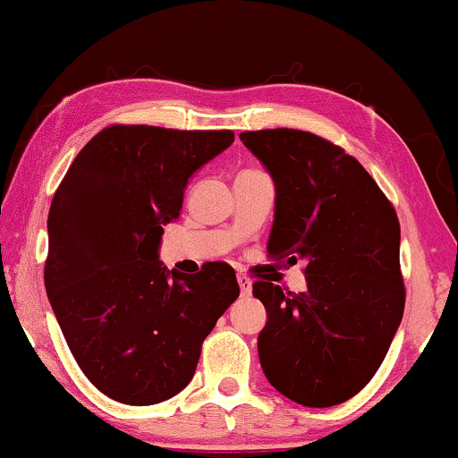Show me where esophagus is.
<instances>
[{
  "label": "esophagus",
  "mask_w": 458,
  "mask_h": 458,
  "mask_svg": "<svg viewBox=\"0 0 458 458\" xmlns=\"http://www.w3.org/2000/svg\"><path fill=\"white\" fill-rule=\"evenodd\" d=\"M237 284H240V290L243 296H248V293L252 292V281H250V277H246V275H237Z\"/></svg>",
  "instance_id": "obj_1"
}]
</instances>
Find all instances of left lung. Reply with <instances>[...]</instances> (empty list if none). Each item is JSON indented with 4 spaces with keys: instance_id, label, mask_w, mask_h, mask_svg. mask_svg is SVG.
I'll use <instances>...</instances> for the list:
<instances>
[{
    "instance_id": "8db88e82",
    "label": "left lung",
    "mask_w": 458,
    "mask_h": 458,
    "mask_svg": "<svg viewBox=\"0 0 458 458\" xmlns=\"http://www.w3.org/2000/svg\"><path fill=\"white\" fill-rule=\"evenodd\" d=\"M275 183L267 252L304 260L306 292L252 287L267 309L259 359L293 403L334 406L384 362L404 312L396 210L362 165L306 131L240 133Z\"/></svg>"
}]
</instances>
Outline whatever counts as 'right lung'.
I'll use <instances>...</instances> for the list:
<instances>
[{
  "instance_id": "add662e5",
  "label": "right lung",
  "mask_w": 458,
  "mask_h": 458,
  "mask_svg": "<svg viewBox=\"0 0 458 458\" xmlns=\"http://www.w3.org/2000/svg\"><path fill=\"white\" fill-rule=\"evenodd\" d=\"M233 131L112 124L81 149L47 216L46 292L74 360L112 400L146 406L190 384L206 335L240 296L227 262L168 271L165 225Z\"/></svg>"
}]
</instances>
